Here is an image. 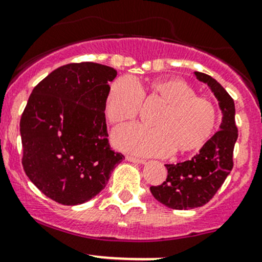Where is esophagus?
<instances>
[{"label":"esophagus","mask_w":262,"mask_h":262,"mask_svg":"<svg viewBox=\"0 0 262 262\" xmlns=\"http://www.w3.org/2000/svg\"><path fill=\"white\" fill-rule=\"evenodd\" d=\"M126 160L132 162V164H145V161H143V160L139 159V157H135V156H126Z\"/></svg>","instance_id":"34e87169"}]
</instances>
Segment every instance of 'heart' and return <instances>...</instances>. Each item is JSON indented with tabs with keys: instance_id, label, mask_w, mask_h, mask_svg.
<instances>
[{
	"instance_id": "heart-1",
	"label": "heart",
	"mask_w": 262,
	"mask_h": 262,
	"mask_svg": "<svg viewBox=\"0 0 262 262\" xmlns=\"http://www.w3.org/2000/svg\"><path fill=\"white\" fill-rule=\"evenodd\" d=\"M148 98L166 103L155 116L152 125L127 123L112 134L117 148L141 156H164L173 151L188 152L201 147L216 125V110L206 98L195 96L188 83L179 78L155 80L148 87ZM143 91L128 76L117 78L106 98L105 112L111 123H121L137 116Z\"/></svg>"
}]
</instances>
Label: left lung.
<instances>
[{
  "label": "left lung",
  "mask_w": 262,
  "mask_h": 262,
  "mask_svg": "<svg viewBox=\"0 0 262 262\" xmlns=\"http://www.w3.org/2000/svg\"><path fill=\"white\" fill-rule=\"evenodd\" d=\"M193 75L209 86L217 100L222 119L219 131L204 143L198 155L176 165H165L166 181L150 187L157 201L173 210L195 209L212 199L232 170L233 147L237 141L233 100L215 78L198 71Z\"/></svg>",
  "instance_id": "1"
}]
</instances>
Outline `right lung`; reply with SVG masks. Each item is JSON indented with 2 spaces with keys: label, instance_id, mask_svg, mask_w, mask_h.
<instances>
[{
  "label": "right lung",
  "instance_id": "right-lung-1",
  "mask_svg": "<svg viewBox=\"0 0 262 262\" xmlns=\"http://www.w3.org/2000/svg\"><path fill=\"white\" fill-rule=\"evenodd\" d=\"M117 71L95 62L58 67L33 89L19 122L26 175L42 193L80 205L125 160L110 148L105 103Z\"/></svg>",
  "mask_w": 262,
  "mask_h": 262
}]
</instances>
